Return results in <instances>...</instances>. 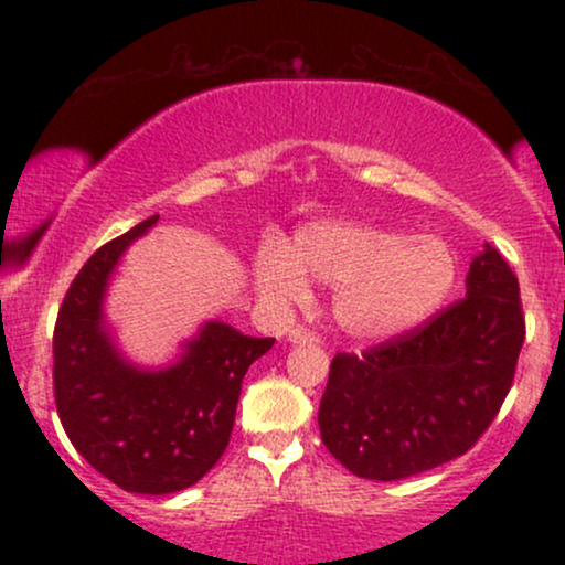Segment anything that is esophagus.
I'll list each match as a JSON object with an SVG mask.
<instances>
[{
  "instance_id": "34e87169",
  "label": "esophagus",
  "mask_w": 565,
  "mask_h": 565,
  "mask_svg": "<svg viewBox=\"0 0 565 565\" xmlns=\"http://www.w3.org/2000/svg\"><path fill=\"white\" fill-rule=\"evenodd\" d=\"M289 342H295V345H305V342H319V337H316V332H310V329L295 327L289 332Z\"/></svg>"
}]
</instances>
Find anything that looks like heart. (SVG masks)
Returning <instances> with one entry per match:
<instances>
[{
    "instance_id": "heart-1",
    "label": "heart",
    "mask_w": 565,
    "mask_h": 565,
    "mask_svg": "<svg viewBox=\"0 0 565 565\" xmlns=\"http://www.w3.org/2000/svg\"><path fill=\"white\" fill-rule=\"evenodd\" d=\"M257 284L284 302L308 297L310 278L334 289V319L350 337L387 340L419 327L457 284V252L438 236H412L353 220H319L297 231L295 249L268 238L255 260Z\"/></svg>"
}]
</instances>
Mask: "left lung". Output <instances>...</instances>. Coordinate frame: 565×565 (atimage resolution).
<instances>
[{
  "label": "left lung",
  "instance_id": "1",
  "mask_svg": "<svg viewBox=\"0 0 565 565\" xmlns=\"http://www.w3.org/2000/svg\"><path fill=\"white\" fill-rule=\"evenodd\" d=\"M465 297L425 327L337 353L321 395V440L359 478L401 481L459 457L494 423L526 337L521 289L491 244Z\"/></svg>",
  "mask_w": 565,
  "mask_h": 565
}]
</instances>
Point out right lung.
Returning a JSON list of instances; mask_svg holds the SVG:
<instances>
[{"mask_svg":"<svg viewBox=\"0 0 565 565\" xmlns=\"http://www.w3.org/2000/svg\"><path fill=\"white\" fill-rule=\"evenodd\" d=\"M157 223L159 215L142 220L84 263L53 337L63 430L100 476L132 494H174L215 468L246 369L276 342L206 321L170 366L132 364L116 345L103 302L125 252Z\"/></svg>","mask_w":565,"mask_h":565,"instance_id":"add662e5","label":"right lung"}]
</instances>
